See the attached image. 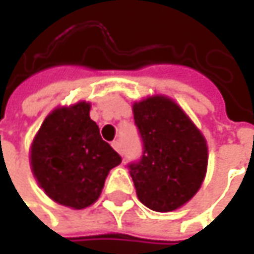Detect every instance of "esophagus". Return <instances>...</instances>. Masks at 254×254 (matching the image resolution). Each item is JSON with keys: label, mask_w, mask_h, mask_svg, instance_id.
<instances>
[{"label": "esophagus", "mask_w": 254, "mask_h": 254, "mask_svg": "<svg viewBox=\"0 0 254 254\" xmlns=\"http://www.w3.org/2000/svg\"><path fill=\"white\" fill-rule=\"evenodd\" d=\"M112 147L116 150V151L119 152V154H122V144L119 141H113L112 142Z\"/></svg>", "instance_id": "obj_1"}]
</instances>
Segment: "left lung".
Listing matches in <instances>:
<instances>
[{
    "mask_svg": "<svg viewBox=\"0 0 254 254\" xmlns=\"http://www.w3.org/2000/svg\"><path fill=\"white\" fill-rule=\"evenodd\" d=\"M144 152L130 164L141 203L155 212L184 206L199 190L208 168V145L200 130L172 99L148 96L132 104Z\"/></svg>",
    "mask_w": 254,
    "mask_h": 254,
    "instance_id": "left-lung-1",
    "label": "left lung"
}]
</instances>
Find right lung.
I'll use <instances>...</instances> for the list:
<instances>
[{
  "mask_svg": "<svg viewBox=\"0 0 254 254\" xmlns=\"http://www.w3.org/2000/svg\"><path fill=\"white\" fill-rule=\"evenodd\" d=\"M90 103L56 107L35 134L29 162L38 185L59 205L84 209L99 199L122 157L103 141Z\"/></svg>",
  "mask_w": 254,
  "mask_h": 254,
  "instance_id": "right-lung-1",
  "label": "right lung"
}]
</instances>
